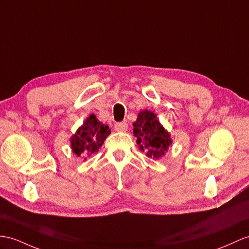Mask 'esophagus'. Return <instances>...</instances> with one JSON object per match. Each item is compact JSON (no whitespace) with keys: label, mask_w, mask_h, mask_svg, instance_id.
Masks as SVG:
<instances>
[{"label":"esophagus","mask_w":249,"mask_h":249,"mask_svg":"<svg viewBox=\"0 0 249 249\" xmlns=\"http://www.w3.org/2000/svg\"><path fill=\"white\" fill-rule=\"evenodd\" d=\"M115 129H116V131H119V132H125L126 130H128V124H126V123H117L116 124H115Z\"/></svg>","instance_id":"34e87169"}]
</instances>
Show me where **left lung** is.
Wrapping results in <instances>:
<instances>
[{"label":"left lung","instance_id":"obj_1","mask_svg":"<svg viewBox=\"0 0 249 249\" xmlns=\"http://www.w3.org/2000/svg\"><path fill=\"white\" fill-rule=\"evenodd\" d=\"M133 126V134L136 137L139 150L153 160L165 156L172 144V139L170 133L163 128L154 112L148 110L139 112Z\"/></svg>","mask_w":249,"mask_h":249}]
</instances>
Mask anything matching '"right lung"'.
Instances as JSON below:
<instances>
[{
	"label": "right lung",
	"mask_w": 249,
	"mask_h": 249,
	"mask_svg": "<svg viewBox=\"0 0 249 249\" xmlns=\"http://www.w3.org/2000/svg\"><path fill=\"white\" fill-rule=\"evenodd\" d=\"M110 134L111 130L108 129V125L102 124L94 114H90L71 137V148L74 154L83 156L84 160H87V157L98 152Z\"/></svg>",
	"instance_id": "1"
}]
</instances>
